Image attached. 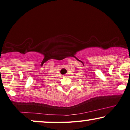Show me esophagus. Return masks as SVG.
Segmentation results:
<instances>
[{
	"mask_svg": "<svg viewBox=\"0 0 130 130\" xmlns=\"http://www.w3.org/2000/svg\"><path fill=\"white\" fill-rule=\"evenodd\" d=\"M67 75H64V76H65V77H66Z\"/></svg>",
	"mask_w": 130,
	"mask_h": 130,
	"instance_id": "esophagus-1",
	"label": "esophagus"
}]
</instances>
